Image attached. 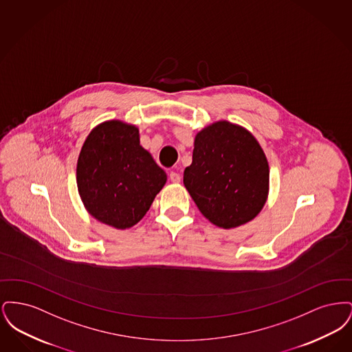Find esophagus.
<instances>
[{"label": "esophagus", "instance_id": "esophagus-1", "mask_svg": "<svg viewBox=\"0 0 352 352\" xmlns=\"http://www.w3.org/2000/svg\"><path fill=\"white\" fill-rule=\"evenodd\" d=\"M168 178H170V181H171L173 184H179V182H181V175H179L178 173H175V171H171L170 175H168Z\"/></svg>", "mask_w": 352, "mask_h": 352}]
</instances>
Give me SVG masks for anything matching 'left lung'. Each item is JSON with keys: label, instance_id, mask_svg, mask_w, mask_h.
<instances>
[{"label": "left lung", "instance_id": "obj_1", "mask_svg": "<svg viewBox=\"0 0 352 352\" xmlns=\"http://www.w3.org/2000/svg\"><path fill=\"white\" fill-rule=\"evenodd\" d=\"M184 184L203 217L230 230L263 210L268 198V161L251 132L218 121L195 135Z\"/></svg>", "mask_w": 352, "mask_h": 352}]
</instances>
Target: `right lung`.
Segmentation results:
<instances>
[{"instance_id": "obj_1", "label": "right lung", "mask_w": 352, "mask_h": 352, "mask_svg": "<svg viewBox=\"0 0 352 352\" xmlns=\"http://www.w3.org/2000/svg\"><path fill=\"white\" fill-rule=\"evenodd\" d=\"M166 179L140 145L138 128L118 120L94 128L78 158L76 184L84 207L118 230L131 228L145 217Z\"/></svg>"}]
</instances>
